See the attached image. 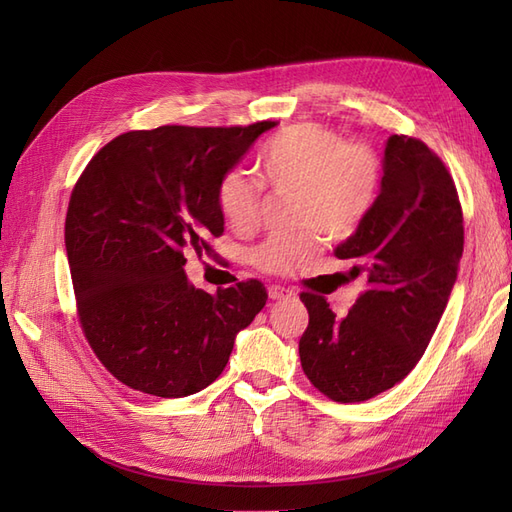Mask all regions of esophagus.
Segmentation results:
<instances>
[{
	"label": "esophagus",
	"mask_w": 512,
	"mask_h": 512,
	"mask_svg": "<svg viewBox=\"0 0 512 512\" xmlns=\"http://www.w3.org/2000/svg\"><path fill=\"white\" fill-rule=\"evenodd\" d=\"M292 297H294V292L288 290V288H284V286H271V288H269V299H273V301L292 299Z\"/></svg>",
	"instance_id": "34e87169"
}]
</instances>
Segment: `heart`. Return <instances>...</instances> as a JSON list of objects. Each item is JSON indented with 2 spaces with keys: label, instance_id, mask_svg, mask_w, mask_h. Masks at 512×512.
Here are the masks:
<instances>
[{
  "label": "heart",
  "instance_id": "b5f03b06",
  "mask_svg": "<svg viewBox=\"0 0 512 512\" xmlns=\"http://www.w3.org/2000/svg\"><path fill=\"white\" fill-rule=\"evenodd\" d=\"M262 179L273 188H299V220L331 237H350L376 205L382 166L367 145L346 143L335 130L303 123L275 134L258 156ZM218 203L232 228L252 226L260 211V188L243 173L222 179ZM320 250L318 228L273 235L254 252L269 273L297 269Z\"/></svg>",
  "mask_w": 512,
  "mask_h": 512
}]
</instances>
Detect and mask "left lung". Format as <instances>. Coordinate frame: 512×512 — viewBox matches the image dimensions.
<instances>
[{"label":"left lung","instance_id":"obj_1","mask_svg":"<svg viewBox=\"0 0 512 512\" xmlns=\"http://www.w3.org/2000/svg\"><path fill=\"white\" fill-rule=\"evenodd\" d=\"M463 254V215L453 177L416 138L389 136L376 205L335 256L352 260L367 290L342 318L303 292L309 324L299 342L305 376L342 404L376 397L425 354Z\"/></svg>","mask_w":512,"mask_h":512}]
</instances>
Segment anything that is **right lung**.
<instances>
[{
    "label": "right lung",
    "mask_w": 512,
    "mask_h": 512,
    "mask_svg": "<svg viewBox=\"0 0 512 512\" xmlns=\"http://www.w3.org/2000/svg\"><path fill=\"white\" fill-rule=\"evenodd\" d=\"M247 128L162 126L117 136L79 183L66 252L91 350L134 391L188 397L218 378L237 333L267 303L258 280L209 294L185 275V254L224 232L222 179L260 134Z\"/></svg>",
    "instance_id": "right-lung-1"
}]
</instances>
